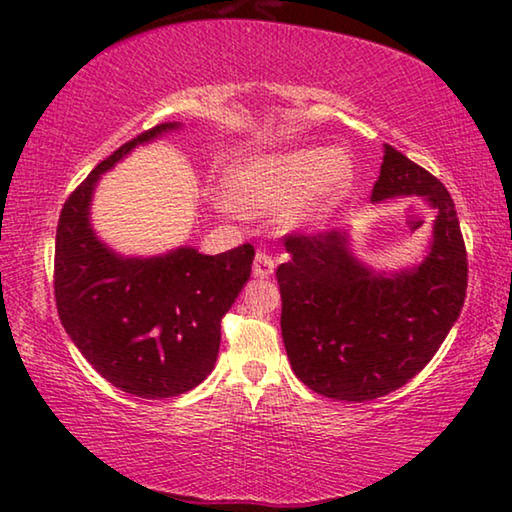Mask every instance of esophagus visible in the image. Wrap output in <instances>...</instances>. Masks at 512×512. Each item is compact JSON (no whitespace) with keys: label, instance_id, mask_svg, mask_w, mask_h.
<instances>
[{"label":"esophagus","instance_id":"34e87169","mask_svg":"<svg viewBox=\"0 0 512 512\" xmlns=\"http://www.w3.org/2000/svg\"><path fill=\"white\" fill-rule=\"evenodd\" d=\"M273 268H275L273 257L268 255V253H264V250H257L255 262H253L255 277H271L273 275Z\"/></svg>","mask_w":512,"mask_h":512}]
</instances>
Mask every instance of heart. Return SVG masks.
Returning <instances> with one entry per match:
<instances>
[{
    "label": "heart",
    "instance_id": "1",
    "mask_svg": "<svg viewBox=\"0 0 512 512\" xmlns=\"http://www.w3.org/2000/svg\"><path fill=\"white\" fill-rule=\"evenodd\" d=\"M354 169L348 155L327 146L253 155L235 162L225 178L228 214H266L284 207V228L298 230L318 221L348 194Z\"/></svg>",
    "mask_w": 512,
    "mask_h": 512
}]
</instances>
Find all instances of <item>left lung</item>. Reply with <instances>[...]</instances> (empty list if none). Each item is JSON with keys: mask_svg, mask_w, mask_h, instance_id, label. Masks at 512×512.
Masks as SVG:
<instances>
[{"mask_svg": "<svg viewBox=\"0 0 512 512\" xmlns=\"http://www.w3.org/2000/svg\"><path fill=\"white\" fill-rule=\"evenodd\" d=\"M422 196L433 219L427 255L402 271L354 257L348 230L287 237L277 266L282 339L302 384L332 400L368 402L427 366L461 316L467 253L452 196L436 176L384 144L372 203Z\"/></svg>", "mask_w": 512, "mask_h": 512, "instance_id": "1", "label": "left lung"}]
</instances>
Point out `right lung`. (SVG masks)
Returning <instances> with one entry per match:
<instances>
[{
	"mask_svg": "<svg viewBox=\"0 0 512 512\" xmlns=\"http://www.w3.org/2000/svg\"><path fill=\"white\" fill-rule=\"evenodd\" d=\"M180 126H155L99 162L69 194L56 230L60 323L103 379L144 400L187 393L210 375L221 318L248 282L255 257L250 244L221 255L180 246L164 255L124 257L94 232L90 205L103 173L135 146Z\"/></svg>",
	"mask_w": 512,
	"mask_h": 512,
	"instance_id": "1",
	"label": "right lung"
}]
</instances>
